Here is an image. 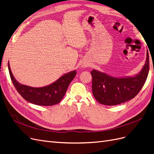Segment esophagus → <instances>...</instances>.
Instances as JSON below:
<instances>
[{
    "instance_id": "obj_1",
    "label": "esophagus",
    "mask_w": 154,
    "mask_h": 154,
    "mask_svg": "<svg viewBox=\"0 0 154 154\" xmlns=\"http://www.w3.org/2000/svg\"><path fill=\"white\" fill-rule=\"evenodd\" d=\"M88 66V65L87 63H84V64H83V66H82V67H87Z\"/></svg>"
}]
</instances>
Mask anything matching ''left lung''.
<instances>
[{"mask_svg":"<svg viewBox=\"0 0 154 154\" xmlns=\"http://www.w3.org/2000/svg\"><path fill=\"white\" fill-rule=\"evenodd\" d=\"M149 55L141 71L132 77L115 78L93 69L92 94L100 103L112 106L125 103L136 96L145 83L149 72Z\"/></svg>","mask_w":154,"mask_h":154,"instance_id":"left-lung-1","label":"left lung"}]
</instances>
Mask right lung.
<instances>
[{
	"label": "right lung",
	"instance_id": "obj_1",
	"mask_svg": "<svg viewBox=\"0 0 154 154\" xmlns=\"http://www.w3.org/2000/svg\"><path fill=\"white\" fill-rule=\"evenodd\" d=\"M8 69L13 85L23 98L32 104L42 106H52L60 103L76 74V71H71L48 86L36 88L18 83L13 75L9 63Z\"/></svg>",
	"mask_w": 154,
	"mask_h": 154
}]
</instances>
